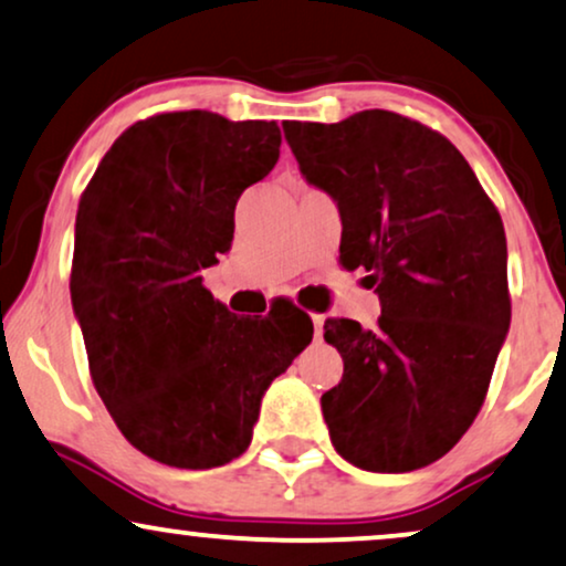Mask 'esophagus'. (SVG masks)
Instances as JSON below:
<instances>
[{
    "instance_id": "1",
    "label": "esophagus",
    "mask_w": 566,
    "mask_h": 566,
    "mask_svg": "<svg viewBox=\"0 0 566 566\" xmlns=\"http://www.w3.org/2000/svg\"><path fill=\"white\" fill-rule=\"evenodd\" d=\"M313 334H316V339H321L324 336V316H313Z\"/></svg>"
}]
</instances>
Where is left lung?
I'll return each mask as SVG.
<instances>
[{"mask_svg": "<svg viewBox=\"0 0 566 566\" xmlns=\"http://www.w3.org/2000/svg\"><path fill=\"white\" fill-rule=\"evenodd\" d=\"M284 138L339 209L342 266L381 300L376 328L324 324L345 360L321 397L334 449L368 473L426 468L473 426L510 332L502 217L452 143L402 114L284 123Z\"/></svg>", "mask_w": 566, "mask_h": 566, "instance_id": "8db88e82", "label": "left lung"}]
</instances>
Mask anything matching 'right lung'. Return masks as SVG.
Here are the masks:
<instances>
[{
  "label": "right lung",
  "mask_w": 566,
  "mask_h": 566,
  "mask_svg": "<svg viewBox=\"0 0 566 566\" xmlns=\"http://www.w3.org/2000/svg\"><path fill=\"white\" fill-rule=\"evenodd\" d=\"M279 146L266 119L156 114L114 140L81 196L70 295L93 386L125 439L169 468L245 452L269 384L313 339L305 313L238 318L200 276Z\"/></svg>",
  "instance_id": "right-lung-1"
}]
</instances>
